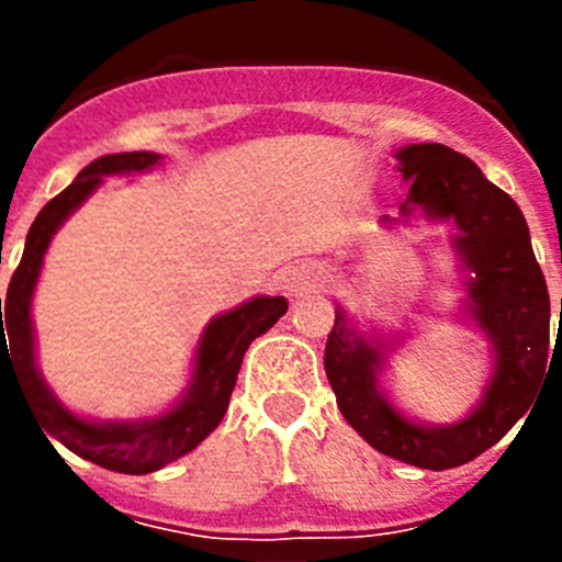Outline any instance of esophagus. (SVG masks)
<instances>
[{"label": "esophagus", "mask_w": 562, "mask_h": 562, "mask_svg": "<svg viewBox=\"0 0 562 562\" xmlns=\"http://www.w3.org/2000/svg\"><path fill=\"white\" fill-rule=\"evenodd\" d=\"M284 284L290 295H304V292H312L321 286V272L301 267V270H292L290 276L284 278Z\"/></svg>", "instance_id": "34e87169"}]
</instances>
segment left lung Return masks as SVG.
<instances>
[{"label":"left lung","mask_w":562,"mask_h":562,"mask_svg":"<svg viewBox=\"0 0 562 562\" xmlns=\"http://www.w3.org/2000/svg\"><path fill=\"white\" fill-rule=\"evenodd\" d=\"M396 162L408 182V200L396 220L382 216V225H408L414 213L428 222H453L459 231L453 247L467 270L464 310L493 342V374L464 419L453 425L408 419L380 391V371L394 340L362 335L342 306L335 310L324 366L337 408L371 448L422 470H450L493 448L532 405L549 371V290L524 213L470 157L441 143H416L400 148Z\"/></svg>","instance_id":"obj_1"}]
</instances>
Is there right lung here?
I'll list each match as a JSON object with an SVG mask.
<instances>
[{
	"label": "right lung",
	"instance_id": "add662e5",
	"mask_svg": "<svg viewBox=\"0 0 562 562\" xmlns=\"http://www.w3.org/2000/svg\"><path fill=\"white\" fill-rule=\"evenodd\" d=\"M160 160V154L154 151H123L89 162L72 186L64 188L56 200H49L38 211L24 241L22 261L10 278L8 297L4 301L0 297V380L2 369L16 376L30 414L38 419L44 436L58 439L64 448L81 459L128 475H146L171 464L180 456L191 453L207 434L216 430L231 402L247 346L258 335H265L286 312V297L258 295L225 315L213 317L196 346L191 385L166 414L132 422H89L64 408L58 396L47 389L44 376L38 374L36 337H33V321H30L33 290H36L49 238L56 236L69 213L101 186L103 177L148 171ZM4 334L9 337L4 338Z\"/></svg>",
	"mask_w": 562,
	"mask_h": 562
}]
</instances>
